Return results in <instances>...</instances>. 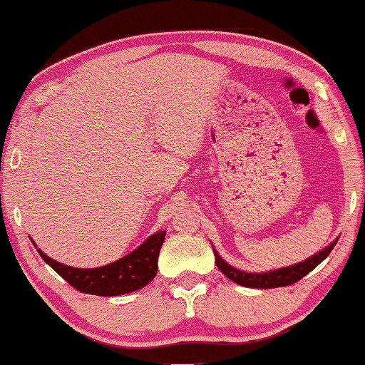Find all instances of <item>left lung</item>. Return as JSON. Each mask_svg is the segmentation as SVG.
<instances>
[{
  "instance_id": "1",
  "label": "left lung",
  "mask_w": 365,
  "mask_h": 365,
  "mask_svg": "<svg viewBox=\"0 0 365 365\" xmlns=\"http://www.w3.org/2000/svg\"><path fill=\"white\" fill-rule=\"evenodd\" d=\"M336 241H339V239H335L334 242H330L329 246L322 249L320 252L310 256L305 261L297 262V264H293V266L279 267V269L262 271V273H247V271L237 269V267L230 266L227 261H224L222 257H220V255L215 251V249H214V256H215L217 267H219V269L222 271V273L227 276L230 281H234V283H237L241 286H247V288H261V289L279 288V286H289V284L297 283V281L302 279L303 276H307L310 271L315 269V267L330 255L331 249L335 247Z\"/></svg>"
}]
</instances>
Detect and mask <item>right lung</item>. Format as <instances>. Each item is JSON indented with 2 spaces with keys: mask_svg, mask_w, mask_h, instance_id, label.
Returning a JSON list of instances; mask_svg holds the SVG:
<instances>
[{
  "mask_svg": "<svg viewBox=\"0 0 365 365\" xmlns=\"http://www.w3.org/2000/svg\"><path fill=\"white\" fill-rule=\"evenodd\" d=\"M165 234L167 230H158L121 259L101 267H87V269L62 264V262L48 257L40 249L36 251L41 259L79 292L98 294V297H119V294L136 292L155 278L156 271H158V256L160 249L163 246Z\"/></svg>",
  "mask_w": 365,
  "mask_h": 365,
  "instance_id": "add662e5",
  "label": "right lung"
}]
</instances>
